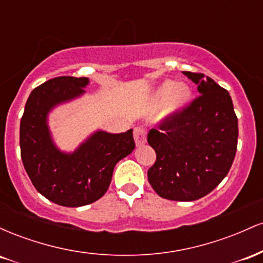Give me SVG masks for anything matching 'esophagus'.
Instances as JSON below:
<instances>
[{
  "instance_id": "esophagus-1",
  "label": "esophagus",
  "mask_w": 263,
  "mask_h": 263,
  "mask_svg": "<svg viewBox=\"0 0 263 263\" xmlns=\"http://www.w3.org/2000/svg\"><path fill=\"white\" fill-rule=\"evenodd\" d=\"M134 138L136 142V146L141 147L147 142V132L143 127H136L134 132Z\"/></svg>"
}]
</instances>
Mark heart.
Segmentation results:
<instances>
[{"mask_svg":"<svg viewBox=\"0 0 263 263\" xmlns=\"http://www.w3.org/2000/svg\"><path fill=\"white\" fill-rule=\"evenodd\" d=\"M193 91L185 83L176 81H163L156 87L151 98V106L153 108H162L167 116H174L180 114L192 101Z\"/></svg>","mask_w":263,"mask_h":263,"instance_id":"b5f03b06","label":"heart"}]
</instances>
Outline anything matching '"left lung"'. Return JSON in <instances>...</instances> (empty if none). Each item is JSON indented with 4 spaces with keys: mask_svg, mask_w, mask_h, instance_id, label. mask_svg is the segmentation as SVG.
Returning a JSON list of instances; mask_svg holds the SVG:
<instances>
[{
    "mask_svg": "<svg viewBox=\"0 0 263 263\" xmlns=\"http://www.w3.org/2000/svg\"><path fill=\"white\" fill-rule=\"evenodd\" d=\"M200 96L180 114L149 131L156 163L148 180L159 197L197 200L213 192L230 171L236 155L238 126L231 96L204 74L182 71Z\"/></svg>",
    "mask_w": 263,
    "mask_h": 263,
    "instance_id": "obj_1",
    "label": "left lung"
}]
</instances>
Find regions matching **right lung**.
I'll list each match as a JSON object with an SVG mask.
<instances>
[{"label": "right lung", "instance_id": "1", "mask_svg": "<svg viewBox=\"0 0 263 263\" xmlns=\"http://www.w3.org/2000/svg\"><path fill=\"white\" fill-rule=\"evenodd\" d=\"M90 84L87 78L59 77L35 87L21 120L20 146L25 170L33 185L53 203L78 208L106 193L116 163L135 149L132 131L111 134L96 129L71 152L54 142L49 115L78 100Z\"/></svg>", "mask_w": 263, "mask_h": 263}]
</instances>
